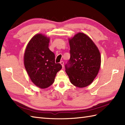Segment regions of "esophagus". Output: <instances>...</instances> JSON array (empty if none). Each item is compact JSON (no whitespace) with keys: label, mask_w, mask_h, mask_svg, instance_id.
<instances>
[{"label":"esophagus","mask_w":125,"mask_h":125,"mask_svg":"<svg viewBox=\"0 0 125 125\" xmlns=\"http://www.w3.org/2000/svg\"><path fill=\"white\" fill-rule=\"evenodd\" d=\"M60 64L62 65V67L63 68V66H64V62H63V61H61V62H60Z\"/></svg>","instance_id":"esophagus-1"}]
</instances>
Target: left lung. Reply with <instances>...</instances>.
Instances as JSON below:
<instances>
[{
    "label": "left lung",
    "mask_w": 125,
    "mask_h": 125,
    "mask_svg": "<svg viewBox=\"0 0 125 125\" xmlns=\"http://www.w3.org/2000/svg\"><path fill=\"white\" fill-rule=\"evenodd\" d=\"M70 59L65 65L72 84L79 88L89 85L96 77L101 66L100 51L90 38L83 33L69 39Z\"/></svg>",
    "instance_id": "8db88e82"
}]
</instances>
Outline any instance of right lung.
<instances>
[{
	"label": "right lung",
	"mask_w": 125,
	"mask_h": 125,
	"mask_svg": "<svg viewBox=\"0 0 125 125\" xmlns=\"http://www.w3.org/2000/svg\"><path fill=\"white\" fill-rule=\"evenodd\" d=\"M49 38L37 34L28 43L24 55V66L32 83L40 88L52 85L62 69L55 62V54L48 48Z\"/></svg>",
	"instance_id": "obj_1"
}]
</instances>
